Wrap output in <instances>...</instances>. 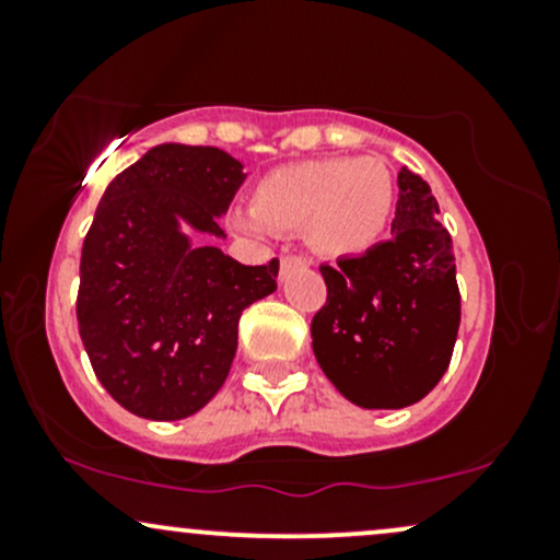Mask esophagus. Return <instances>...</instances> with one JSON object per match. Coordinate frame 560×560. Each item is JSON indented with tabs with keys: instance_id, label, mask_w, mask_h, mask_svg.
<instances>
[{
	"instance_id": "esophagus-1",
	"label": "esophagus",
	"mask_w": 560,
	"mask_h": 560,
	"mask_svg": "<svg viewBox=\"0 0 560 560\" xmlns=\"http://www.w3.org/2000/svg\"><path fill=\"white\" fill-rule=\"evenodd\" d=\"M294 268H307V260L298 258V255H284V258H281V279H284L289 271H294Z\"/></svg>"
}]
</instances>
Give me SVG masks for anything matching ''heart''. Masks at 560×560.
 <instances>
[{
  "label": "heart",
  "mask_w": 560,
  "mask_h": 560,
  "mask_svg": "<svg viewBox=\"0 0 560 560\" xmlns=\"http://www.w3.org/2000/svg\"><path fill=\"white\" fill-rule=\"evenodd\" d=\"M395 210V182L374 158H316L268 171L255 184L249 210H231L242 234L302 229L324 258H355L376 247Z\"/></svg>",
  "instance_id": "1"
}]
</instances>
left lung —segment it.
<instances>
[{
  "label": "left lung",
  "mask_w": 560,
  "mask_h": 560,
  "mask_svg": "<svg viewBox=\"0 0 560 560\" xmlns=\"http://www.w3.org/2000/svg\"><path fill=\"white\" fill-rule=\"evenodd\" d=\"M392 240L320 266L329 298L311 324L326 378L358 408H408L436 387L460 324L453 240L413 171L397 173Z\"/></svg>",
  "instance_id": "1"
}]
</instances>
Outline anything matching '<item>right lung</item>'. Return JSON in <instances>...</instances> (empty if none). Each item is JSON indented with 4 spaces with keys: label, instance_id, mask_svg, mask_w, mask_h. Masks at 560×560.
Segmentation results:
<instances>
[{
    "label": "right lung",
    "instance_id": "right-lung-1",
    "mask_svg": "<svg viewBox=\"0 0 560 560\" xmlns=\"http://www.w3.org/2000/svg\"><path fill=\"white\" fill-rule=\"evenodd\" d=\"M218 147L158 144L107 184L83 240L75 316L113 400L178 421L218 395L236 355L244 307L276 292L279 260L242 266L215 244L218 218L244 184Z\"/></svg>",
    "mask_w": 560,
    "mask_h": 560
}]
</instances>
